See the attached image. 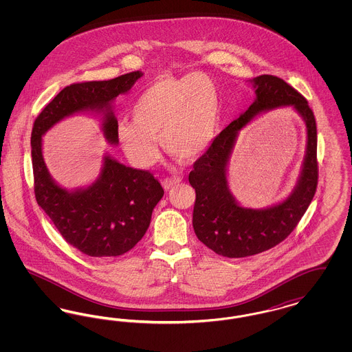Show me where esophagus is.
Listing matches in <instances>:
<instances>
[{"mask_svg":"<svg viewBox=\"0 0 352 352\" xmlns=\"http://www.w3.org/2000/svg\"><path fill=\"white\" fill-rule=\"evenodd\" d=\"M179 182H181V178H178V177H168V178L162 181V186H164L165 190H170L174 186L179 184Z\"/></svg>","mask_w":352,"mask_h":352,"instance_id":"1","label":"esophagus"}]
</instances>
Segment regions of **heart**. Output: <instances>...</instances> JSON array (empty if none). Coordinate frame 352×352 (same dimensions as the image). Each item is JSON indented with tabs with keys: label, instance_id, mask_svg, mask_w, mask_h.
Masks as SVG:
<instances>
[{
	"label": "heart",
	"instance_id": "1",
	"mask_svg": "<svg viewBox=\"0 0 352 352\" xmlns=\"http://www.w3.org/2000/svg\"><path fill=\"white\" fill-rule=\"evenodd\" d=\"M132 118L118 122V140L133 164L148 168L158 160L157 138L168 154L194 160L218 132V87L201 74L161 76L134 101Z\"/></svg>",
	"mask_w": 352,
	"mask_h": 352
}]
</instances>
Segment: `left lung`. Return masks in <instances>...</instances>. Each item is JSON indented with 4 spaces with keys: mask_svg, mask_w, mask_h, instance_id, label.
I'll use <instances>...</instances> for the list:
<instances>
[{
    "mask_svg": "<svg viewBox=\"0 0 352 352\" xmlns=\"http://www.w3.org/2000/svg\"><path fill=\"white\" fill-rule=\"evenodd\" d=\"M256 100L194 162L188 182L195 188L194 231L201 243L220 256L237 258L276 247L294 231L318 184L317 124L307 100L281 78L261 75L253 79ZM290 104L304 118L308 129V151L302 178L285 202L265 210L240 208L229 194L226 164L238 131L263 110Z\"/></svg>",
    "mask_w": 352,
    "mask_h": 352,
    "instance_id": "8db88e82",
    "label": "left lung"
}]
</instances>
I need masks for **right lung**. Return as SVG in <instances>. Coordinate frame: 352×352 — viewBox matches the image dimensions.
Instances as JSON below:
<instances>
[{"label": "right lung", "instance_id": "obj_1", "mask_svg": "<svg viewBox=\"0 0 352 352\" xmlns=\"http://www.w3.org/2000/svg\"><path fill=\"white\" fill-rule=\"evenodd\" d=\"M140 71L111 80L69 84L41 111L32 132L34 194L63 239L91 257H116L134 248L151 224L164 188L149 170L126 168L105 157L100 178L85 190L67 192L51 179L42 157V134L59 120L84 109L104 111V135L118 144V120L109 102L128 92Z\"/></svg>", "mask_w": 352, "mask_h": 352}]
</instances>
